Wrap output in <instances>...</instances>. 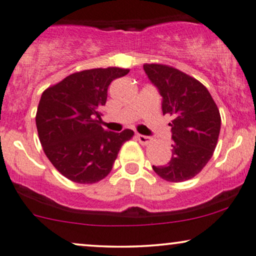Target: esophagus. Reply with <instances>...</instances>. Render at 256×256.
Segmentation results:
<instances>
[{"mask_svg": "<svg viewBox=\"0 0 256 256\" xmlns=\"http://www.w3.org/2000/svg\"><path fill=\"white\" fill-rule=\"evenodd\" d=\"M137 140L140 142V144H143V146H146V144H149L150 142H152V138L148 137V136H144V134H137Z\"/></svg>", "mask_w": 256, "mask_h": 256, "instance_id": "esophagus-1", "label": "esophagus"}]
</instances>
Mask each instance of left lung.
Returning a JSON list of instances; mask_svg holds the SVG:
<instances>
[{"label":"left lung","mask_w":256,"mask_h":256,"mask_svg":"<svg viewBox=\"0 0 256 256\" xmlns=\"http://www.w3.org/2000/svg\"><path fill=\"white\" fill-rule=\"evenodd\" d=\"M144 72L162 96L163 114L173 116L172 158L152 166L170 182L194 178L210 161L220 131V114L211 94L198 80L163 64H144Z\"/></svg>","instance_id":"left-lung-1"}]
</instances>
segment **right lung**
I'll use <instances>...</instances> for the list:
<instances>
[{"label":"right lung","instance_id":"right-lung-1","mask_svg":"<svg viewBox=\"0 0 256 256\" xmlns=\"http://www.w3.org/2000/svg\"><path fill=\"white\" fill-rule=\"evenodd\" d=\"M128 72L83 70L42 94L36 116L39 140L54 167L74 182L95 184L106 178L120 148L134 136L128 128L116 134L100 125L108 86Z\"/></svg>","mask_w":256,"mask_h":256}]
</instances>
